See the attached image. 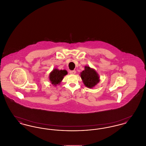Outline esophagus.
<instances>
[{
	"label": "esophagus",
	"instance_id": "esophagus-1",
	"mask_svg": "<svg viewBox=\"0 0 146 146\" xmlns=\"http://www.w3.org/2000/svg\"><path fill=\"white\" fill-rule=\"evenodd\" d=\"M76 71L75 70H70V73L71 74H76Z\"/></svg>",
	"mask_w": 146,
	"mask_h": 146
}]
</instances>
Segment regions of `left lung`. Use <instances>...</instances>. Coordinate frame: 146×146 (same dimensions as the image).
Segmentation results:
<instances>
[{
    "label": "left lung",
    "mask_w": 146,
    "mask_h": 146,
    "mask_svg": "<svg viewBox=\"0 0 146 146\" xmlns=\"http://www.w3.org/2000/svg\"><path fill=\"white\" fill-rule=\"evenodd\" d=\"M80 76L84 85L89 88L95 86L100 81L96 72L89 66L85 67V70L80 73Z\"/></svg>",
    "instance_id": "1"
}]
</instances>
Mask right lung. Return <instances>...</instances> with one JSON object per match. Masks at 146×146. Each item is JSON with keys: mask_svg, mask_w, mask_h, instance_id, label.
Returning <instances> with one entry per match:
<instances>
[{"mask_svg": "<svg viewBox=\"0 0 146 146\" xmlns=\"http://www.w3.org/2000/svg\"><path fill=\"white\" fill-rule=\"evenodd\" d=\"M67 74V72L66 70H58L54 69L50 74V80L51 84L57 85L60 84L64 76Z\"/></svg>", "mask_w": 146, "mask_h": 146, "instance_id": "add662e5", "label": "right lung"}]
</instances>
